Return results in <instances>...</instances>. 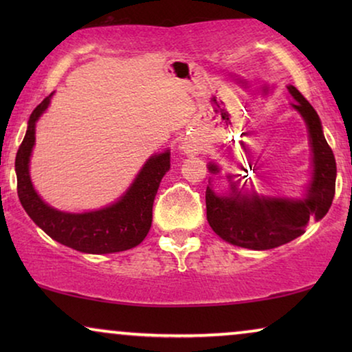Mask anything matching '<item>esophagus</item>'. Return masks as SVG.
I'll return each mask as SVG.
<instances>
[{"mask_svg":"<svg viewBox=\"0 0 352 352\" xmlns=\"http://www.w3.org/2000/svg\"><path fill=\"white\" fill-rule=\"evenodd\" d=\"M182 151H184L187 155H195V153H199L201 151V147L195 141H187L182 144Z\"/></svg>","mask_w":352,"mask_h":352,"instance_id":"1","label":"esophagus"}]
</instances>
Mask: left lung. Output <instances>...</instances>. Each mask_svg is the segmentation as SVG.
<instances>
[{
	"label": "left lung",
	"instance_id": "8db88e82",
	"mask_svg": "<svg viewBox=\"0 0 352 352\" xmlns=\"http://www.w3.org/2000/svg\"><path fill=\"white\" fill-rule=\"evenodd\" d=\"M296 102L292 107L305 118L312 151V177L302 199L259 197L242 194L230 181L229 194L218 195L206 187V219L211 229L226 242L250 250H271L292 242L306 232L309 221H319L327 214L335 197L336 162L325 141L320 118L314 107L295 86H287ZM211 173H219L210 163Z\"/></svg>",
	"mask_w": 352,
	"mask_h": 352
}]
</instances>
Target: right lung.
Returning a JSON list of instances; mask_svg holds the SVG:
<instances>
[{"label":"right lung","mask_w":352,"mask_h":352,"mask_svg":"<svg viewBox=\"0 0 352 352\" xmlns=\"http://www.w3.org/2000/svg\"><path fill=\"white\" fill-rule=\"evenodd\" d=\"M52 94L33 110L25 138L16 155L19 200L38 228L65 247L81 253L105 254L124 252L146 239L152 226V206L162 177L170 170V151L152 155L124 195L105 208L88 213H65L52 208L33 189L28 173L35 146L38 118L47 109Z\"/></svg>","instance_id":"add662e5"}]
</instances>
